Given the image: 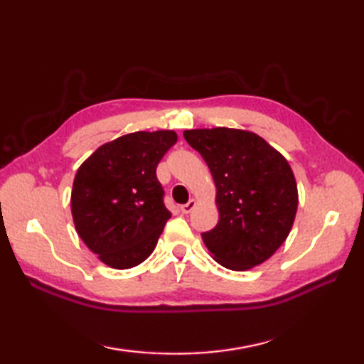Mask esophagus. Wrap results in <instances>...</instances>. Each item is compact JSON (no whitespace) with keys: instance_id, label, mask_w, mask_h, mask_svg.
<instances>
[{"instance_id":"esophagus-1","label":"esophagus","mask_w":364,"mask_h":364,"mask_svg":"<svg viewBox=\"0 0 364 364\" xmlns=\"http://www.w3.org/2000/svg\"><path fill=\"white\" fill-rule=\"evenodd\" d=\"M196 205H197L196 200H189V202H188L186 205H181V213H184V214H189L191 211H194Z\"/></svg>"}]
</instances>
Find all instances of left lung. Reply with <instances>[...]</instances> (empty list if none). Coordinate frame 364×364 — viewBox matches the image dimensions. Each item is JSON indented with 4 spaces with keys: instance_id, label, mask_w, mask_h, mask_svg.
Listing matches in <instances>:
<instances>
[{
    "instance_id": "1",
    "label": "left lung",
    "mask_w": 364,
    "mask_h": 364,
    "mask_svg": "<svg viewBox=\"0 0 364 364\" xmlns=\"http://www.w3.org/2000/svg\"><path fill=\"white\" fill-rule=\"evenodd\" d=\"M184 139L211 170L219 222L202 233L214 259L247 270L278 250L296 219L297 183L288 161L244 129H186Z\"/></svg>"
}]
</instances>
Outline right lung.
<instances>
[{
	"mask_svg": "<svg viewBox=\"0 0 364 364\" xmlns=\"http://www.w3.org/2000/svg\"><path fill=\"white\" fill-rule=\"evenodd\" d=\"M175 131H137L100 146L76 172L75 228L106 266L129 269L150 257L170 219L156 167Z\"/></svg>",
	"mask_w": 364,
	"mask_h": 364,
	"instance_id": "right-lung-1",
	"label": "right lung"
}]
</instances>
